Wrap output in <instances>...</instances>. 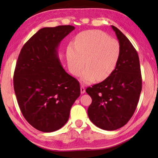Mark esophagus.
Listing matches in <instances>:
<instances>
[{"label":"esophagus","mask_w":158,"mask_h":158,"mask_svg":"<svg viewBox=\"0 0 158 158\" xmlns=\"http://www.w3.org/2000/svg\"><path fill=\"white\" fill-rule=\"evenodd\" d=\"M80 92H81V93H82V94H84V93H85V88L83 86V85H82V86L80 87Z\"/></svg>","instance_id":"1"}]
</instances>
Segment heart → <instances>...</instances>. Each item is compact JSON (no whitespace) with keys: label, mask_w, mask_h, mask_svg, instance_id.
I'll return each mask as SVG.
<instances>
[{"label":"heart","mask_w":158,"mask_h":158,"mask_svg":"<svg viewBox=\"0 0 158 158\" xmlns=\"http://www.w3.org/2000/svg\"><path fill=\"white\" fill-rule=\"evenodd\" d=\"M121 47L119 42L102 31L92 30L76 35L75 48L67 50L69 68L74 76H78L85 66L81 80L91 83L97 78L107 79L115 70L120 60ZM86 62H85V60Z\"/></svg>","instance_id":"1"}]
</instances>
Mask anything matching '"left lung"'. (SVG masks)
I'll return each instance as SVG.
<instances>
[{
	"label": "left lung",
	"mask_w": 158,
	"mask_h": 158,
	"mask_svg": "<svg viewBox=\"0 0 158 158\" xmlns=\"http://www.w3.org/2000/svg\"><path fill=\"white\" fill-rule=\"evenodd\" d=\"M121 47L117 68L103 82L87 88L92 102L88 117L95 126L114 131L125 125L132 117L142 90V76L138 52L128 38L111 26Z\"/></svg>",
	"instance_id": "obj_1"
}]
</instances>
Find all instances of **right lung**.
<instances>
[{"label": "right lung", "instance_id": "1", "mask_svg": "<svg viewBox=\"0 0 158 158\" xmlns=\"http://www.w3.org/2000/svg\"><path fill=\"white\" fill-rule=\"evenodd\" d=\"M74 30L70 25L42 28L18 56L13 78L17 102L26 120L41 132L63 127L80 95L78 81L66 73L57 52L60 42Z\"/></svg>", "mask_w": 158, "mask_h": 158}]
</instances>
